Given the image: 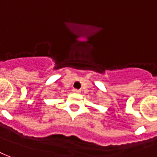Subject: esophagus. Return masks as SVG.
Listing matches in <instances>:
<instances>
[{"mask_svg": "<svg viewBox=\"0 0 157 157\" xmlns=\"http://www.w3.org/2000/svg\"><path fill=\"white\" fill-rule=\"evenodd\" d=\"M73 92L74 93H80L81 92V90H77V89H74V90H73Z\"/></svg>", "mask_w": 157, "mask_h": 157, "instance_id": "obj_1", "label": "esophagus"}]
</instances>
